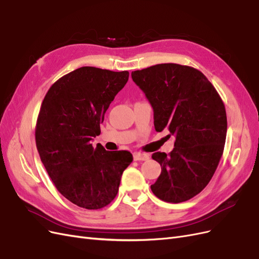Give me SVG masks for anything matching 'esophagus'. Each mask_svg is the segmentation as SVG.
<instances>
[{
    "mask_svg": "<svg viewBox=\"0 0 259 259\" xmlns=\"http://www.w3.org/2000/svg\"><path fill=\"white\" fill-rule=\"evenodd\" d=\"M149 159V154L142 152H134V160L135 161H145Z\"/></svg>",
    "mask_w": 259,
    "mask_h": 259,
    "instance_id": "obj_1",
    "label": "esophagus"
}]
</instances>
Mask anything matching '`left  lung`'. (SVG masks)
<instances>
[{"mask_svg": "<svg viewBox=\"0 0 259 259\" xmlns=\"http://www.w3.org/2000/svg\"><path fill=\"white\" fill-rule=\"evenodd\" d=\"M153 109L156 132L175 137L168 154L154 152L162 171L151 185L155 197L169 203L190 200L209 183L221 160L227 115L221 96L192 67L160 64L132 72Z\"/></svg>", "mask_w": 259, "mask_h": 259, "instance_id": "8db88e82", "label": "left lung"}]
</instances>
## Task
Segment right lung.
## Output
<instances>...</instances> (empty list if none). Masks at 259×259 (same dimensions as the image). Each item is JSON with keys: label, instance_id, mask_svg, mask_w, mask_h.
<instances>
[{"label": "right lung", "instance_id": "1", "mask_svg": "<svg viewBox=\"0 0 259 259\" xmlns=\"http://www.w3.org/2000/svg\"><path fill=\"white\" fill-rule=\"evenodd\" d=\"M128 75L81 67L55 82L44 97L35 127L37 151L57 190L80 207L98 209L111 203L133 161L128 151L91 144Z\"/></svg>", "mask_w": 259, "mask_h": 259}]
</instances>
